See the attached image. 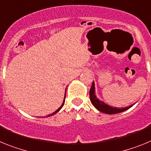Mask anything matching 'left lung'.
<instances>
[{
    "instance_id": "8db88e82",
    "label": "left lung",
    "mask_w": 151,
    "mask_h": 151,
    "mask_svg": "<svg viewBox=\"0 0 151 151\" xmlns=\"http://www.w3.org/2000/svg\"><path fill=\"white\" fill-rule=\"evenodd\" d=\"M90 99L92 104L93 105L96 109H97L99 111L106 114H116L119 113V112H122L125 111V110L128 109L129 108H131L134 105L133 104L132 106H129L124 107V108H116V107L109 106V105L106 104L105 103L98 99L97 97L96 96L94 82H93V83H92L91 88L90 90Z\"/></svg>"
}]
</instances>
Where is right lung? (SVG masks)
<instances>
[{"mask_svg":"<svg viewBox=\"0 0 151 151\" xmlns=\"http://www.w3.org/2000/svg\"><path fill=\"white\" fill-rule=\"evenodd\" d=\"M65 95H66V91H65ZM65 99H64V101H63V103H62V105H61V106H60L59 108L58 109L56 110L55 112H54L53 113H52V114H49V115H47V116H45V117H48V116H52V115H55V114H56V113H57V112H58V111H59V110L61 109V108H62V107H63V106H64V104H65Z\"/></svg>","mask_w":151,"mask_h":151,"instance_id":"add662e5","label":"right lung"}]
</instances>
